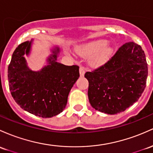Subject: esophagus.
Instances as JSON below:
<instances>
[{"label":"esophagus","instance_id":"1","mask_svg":"<svg viewBox=\"0 0 153 153\" xmlns=\"http://www.w3.org/2000/svg\"><path fill=\"white\" fill-rule=\"evenodd\" d=\"M79 72H80V77H83L84 76V74H85V69L83 67H80L79 69Z\"/></svg>","mask_w":153,"mask_h":153}]
</instances>
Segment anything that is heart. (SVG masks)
Here are the masks:
<instances>
[{
    "mask_svg": "<svg viewBox=\"0 0 153 153\" xmlns=\"http://www.w3.org/2000/svg\"><path fill=\"white\" fill-rule=\"evenodd\" d=\"M106 40H97L76 48L78 53L82 56H91L90 63L92 66L100 67L110 59L112 49L107 46Z\"/></svg>",
    "mask_w": 153,
    "mask_h": 153,
    "instance_id": "1",
    "label": "heart"
}]
</instances>
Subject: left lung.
<instances>
[{"label":"left lung","instance_id":"left-lung-1","mask_svg":"<svg viewBox=\"0 0 153 153\" xmlns=\"http://www.w3.org/2000/svg\"><path fill=\"white\" fill-rule=\"evenodd\" d=\"M147 63L142 47L128 42L100 68L86 72L88 97L93 108L114 115L138 101L147 83Z\"/></svg>","mask_w":153,"mask_h":153}]
</instances>
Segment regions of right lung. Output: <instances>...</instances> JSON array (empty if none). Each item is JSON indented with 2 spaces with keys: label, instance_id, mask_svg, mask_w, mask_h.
Returning <instances> with one entry per match:
<instances>
[{
  "label": "right lung",
  "instance_id": "1",
  "mask_svg": "<svg viewBox=\"0 0 153 153\" xmlns=\"http://www.w3.org/2000/svg\"><path fill=\"white\" fill-rule=\"evenodd\" d=\"M33 41L21 43L13 53L8 68L9 89L15 102L25 111L51 117L66 107L69 93L80 76L79 67L57 62L60 50L56 46L47 58V65L33 71L24 56L30 54Z\"/></svg>",
  "mask_w": 153,
  "mask_h": 153
}]
</instances>
